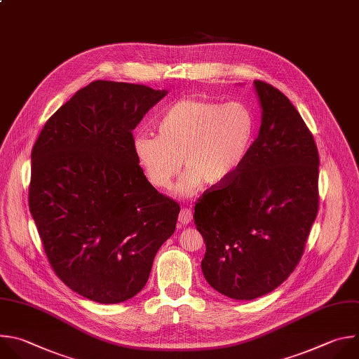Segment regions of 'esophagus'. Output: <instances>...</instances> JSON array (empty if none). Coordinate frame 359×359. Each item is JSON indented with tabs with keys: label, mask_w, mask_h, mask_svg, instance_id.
<instances>
[{
	"label": "esophagus",
	"mask_w": 359,
	"mask_h": 359,
	"mask_svg": "<svg viewBox=\"0 0 359 359\" xmlns=\"http://www.w3.org/2000/svg\"><path fill=\"white\" fill-rule=\"evenodd\" d=\"M192 218H194L192 210H189V209H187V208H182L181 212H180L178 222H180L181 225H188V224L192 221Z\"/></svg>",
	"instance_id": "obj_1"
}]
</instances>
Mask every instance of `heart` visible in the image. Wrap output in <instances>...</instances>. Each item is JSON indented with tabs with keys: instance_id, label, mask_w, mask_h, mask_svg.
<instances>
[{
	"instance_id": "1",
	"label": "heart",
	"mask_w": 359,
	"mask_h": 359,
	"mask_svg": "<svg viewBox=\"0 0 359 359\" xmlns=\"http://www.w3.org/2000/svg\"><path fill=\"white\" fill-rule=\"evenodd\" d=\"M156 128L157 135H133V154L151 185L164 191L184 164L187 171L177 194L189 196L203 182L222 187L239 174L253 144L256 121L243 103L187 97L168 106Z\"/></svg>"
}]
</instances>
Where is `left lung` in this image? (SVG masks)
Returning <instances> with one entry per match:
<instances>
[{"label": "left lung", "mask_w": 359, "mask_h": 359, "mask_svg": "<svg viewBox=\"0 0 359 359\" xmlns=\"http://www.w3.org/2000/svg\"><path fill=\"white\" fill-rule=\"evenodd\" d=\"M257 138L239 174L195 205L202 273L233 300L262 297L299 264L318 210V151L300 113L262 81Z\"/></svg>", "instance_id": "left-lung-1"}]
</instances>
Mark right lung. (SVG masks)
Here are the masks:
<instances>
[{
	"label": "right lung",
	"mask_w": 359,
	"mask_h": 359,
	"mask_svg": "<svg viewBox=\"0 0 359 359\" xmlns=\"http://www.w3.org/2000/svg\"><path fill=\"white\" fill-rule=\"evenodd\" d=\"M168 90L95 81L45 123L31 161L29 210L70 290L102 304L144 287L180 205L147 180L131 131Z\"/></svg>",
	"instance_id": "add662e5"
}]
</instances>
